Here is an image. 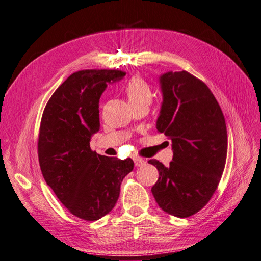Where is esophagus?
Returning a JSON list of instances; mask_svg holds the SVG:
<instances>
[{
  "mask_svg": "<svg viewBox=\"0 0 261 261\" xmlns=\"http://www.w3.org/2000/svg\"><path fill=\"white\" fill-rule=\"evenodd\" d=\"M146 162L144 161V160H141V159H136L135 160V164L137 165V167H140V165H143V164H145Z\"/></svg>",
  "mask_w": 261,
  "mask_h": 261,
  "instance_id": "esophagus-1",
  "label": "esophagus"
}]
</instances>
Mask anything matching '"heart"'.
I'll return each instance as SVG.
<instances>
[{
  "instance_id": "1",
  "label": "heart",
  "mask_w": 261,
  "mask_h": 261,
  "mask_svg": "<svg viewBox=\"0 0 261 261\" xmlns=\"http://www.w3.org/2000/svg\"><path fill=\"white\" fill-rule=\"evenodd\" d=\"M129 105L133 107L137 106H150L153 99V91L140 77H134L128 82L125 88Z\"/></svg>"
}]
</instances>
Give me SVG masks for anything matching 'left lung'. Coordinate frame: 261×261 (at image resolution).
<instances>
[{
  "label": "left lung",
  "mask_w": 261,
  "mask_h": 261,
  "mask_svg": "<svg viewBox=\"0 0 261 261\" xmlns=\"http://www.w3.org/2000/svg\"><path fill=\"white\" fill-rule=\"evenodd\" d=\"M163 96L156 129L170 139L169 167L159 171L151 192L165 212L187 218L203 208L216 192L225 167V120L208 86L186 70L160 76ZM169 145V141H167Z\"/></svg>",
  "instance_id": "left-lung-1"
}]
</instances>
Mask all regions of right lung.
<instances>
[{
    "instance_id": "add662e5",
    "label": "right lung",
    "mask_w": 261,
    "mask_h": 261,
    "mask_svg": "<svg viewBox=\"0 0 261 261\" xmlns=\"http://www.w3.org/2000/svg\"><path fill=\"white\" fill-rule=\"evenodd\" d=\"M125 74L78 70L54 91L42 114L38 139L42 175L69 212L87 221L113 209L122 180L134 168L129 158L100 155L90 148L91 136L100 129L101 94Z\"/></svg>"
}]
</instances>
